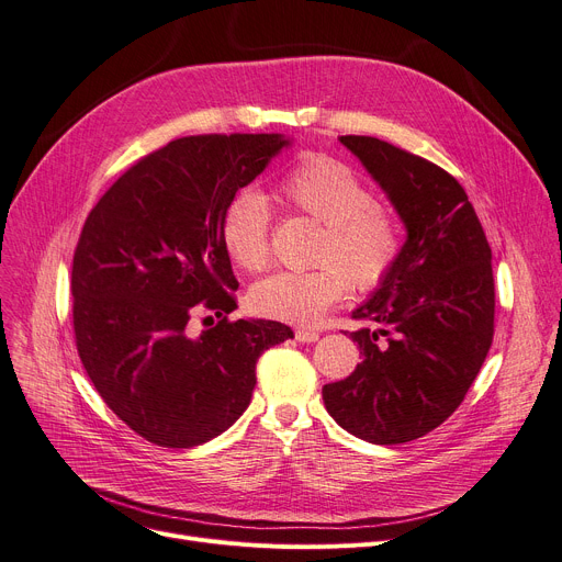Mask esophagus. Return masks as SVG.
Returning <instances> with one entry per match:
<instances>
[{
  "label": "esophagus",
  "mask_w": 562,
  "mask_h": 562,
  "mask_svg": "<svg viewBox=\"0 0 562 562\" xmlns=\"http://www.w3.org/2000/svg\"><path fill=\"white\" fill-rule=\"evenodd\" d=\"M296 339H299V341H303V344H312V341H316V339H318V333L299 328V330H296Z\"/></svg>",
  "instance_id": "34e87169"
}]
</instances>
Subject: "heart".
I'll return each instance as SVG.
<instances>
[{"instance_id":"obj_1","label":"heart","mask_w":562,"mask_h":562,"mask_svg":"<svg viewBox=\"0 0 562 562\" xmlns=\"http://www.w3.org/2000/svg\"><path fill=\"white\" fill-rule=\"evenodd\" d=\"M278 198L291 212L323 223L312 271H278L252 284L250 310L286 323H316L348 289L369 293L385 284L403 257L398 216L378 204L375 191L348 164L310 155L278 182ZM273 210L263 193H236L221 218V244L234 266L261 271L271 259Z\"/></svg>"}]
</instances>
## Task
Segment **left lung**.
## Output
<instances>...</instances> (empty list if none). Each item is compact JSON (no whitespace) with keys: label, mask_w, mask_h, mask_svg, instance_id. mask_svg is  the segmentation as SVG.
Instances as JSON below:
<instances>
[{"label":"left lung","mask_w":562,"mask_h":562,"mask_svg":"<svg viewBox=\"0 0 562 562\" xmlns=\"http://www.w3.org/2000/svg\"><path fill=\"white\" fill-rule=\"evenodd\" d=\"M407 227L394 276L352 312L362 362L323 387L330 417L371 445H403L445 424L494 337L492 250L464 189L437 164L373 136H341Z\"/></svg>","instance_id":"obj_1"}]
</instances>
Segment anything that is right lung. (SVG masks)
Instances as JSON below:
<instances>
[{"instance_id":"add662e5","label":"right lung","mask_w":562,"mask_h":562,"mask_svg":"<svg viewBox=\"0 0 562 562\" xmlns=\"http://www.w3.org/2000/svg\"><path fill=\"white\" fill-rule=\"evenodd\" d=\"M286 138L198 134L140 157L88 214L72 257V328L102 401L136 435L191 449L250 405L263 350L293 337L278 321H229L239 289L221 218ZM195 308L220 316L200 338Z\"/></svg>"}]
</instances>
